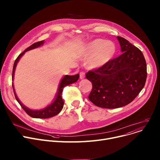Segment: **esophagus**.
<instances>
[{"instance_id":"esophagus-1","label":"esophagus","mask_w":160,"mask_h":160,"mask_svg":"<svg viewBox=\"0 0 160 160\" xmlns=\"http://www.w3.org/2000/svg\"><path fill=\"white\" fill-rule=\"evenodd\" d=\"M84 78H85V73L83 72H80V78L83 79Z\"/></svg>"}]
</instances>
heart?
Wrapping results in <instances>:
<instances>
[{"mask_svg": "<svg viewBox=\"0 0 160 160\" xmlns=\"http://www.w3.org/2000/svg\"><path fill=\"white\" fill-rule=\"evenodd\" d=\"M115 52L114 45L111 42L97 39L89 44L84 52V56H90L87 62L88 68H99L108 62Z\"/></svg>", "mask_w": 160, "mask_h": 160, "instance_id": "heart-1", "label": "heart"}]
</instances>
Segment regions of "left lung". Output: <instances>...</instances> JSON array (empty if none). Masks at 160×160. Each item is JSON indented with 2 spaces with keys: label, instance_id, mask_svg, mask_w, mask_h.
Segmentation results:
<instances>
[{
  "label": "left lung",
  "instance_id": "1",
  "mask_svg": "<svg viewBox=\"0 0 160 160\" xmlns=\"http://www.w3.org/2000/svg\"><path fill=\"white\" fill-rule=\"evenodd\" d=\"M117 38L122 54L86 74L92 86L88 98L102 108L116 109L130 103L142 90L147 79L142 52L125 38Z\"/></svg>",
  "mask_w": 160,
  "mask_h": 160
}]
</instances>
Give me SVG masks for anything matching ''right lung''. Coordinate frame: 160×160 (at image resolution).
I'll list each match as a JSON object with an SVG mask.
<instances>
[{
	"label": "right lung",
	"mask_w": 160,
	"mask_h": 160,
	"mask_svg": "<svg viewBox=\"0 0 160 160\" xmlns=\"http://www.w3.org/2000/svg\"><path fill=\"white\" fill-rule=\"evenodd\" d=\"M44 40L35 42V43L33 44L31 46H30L29 47L26 48L24 50V51H23L22 53H20V54L18 56V57L17 58V59L15 60V61L14 62V65H13V72H12V79L13 78L14 72L15 70L17 63L18 62L20 57L24 54V52L26 51H28L29 50L40 47L41 45L44 44ZM79 77H80L79 74H75V75H66L63 78V79L61 81V83H60L59 88H58V91L57 98H56L55 102H53L52 104H51L50 105L48 106L46 108H45L44 109H42V110H39V111H32V110H30L28 108H26L24 105H23L22 104V103L19 101V100L18 99V98L17 97L13 84H12V87H13V92H14V94H15L16 100L19 103V104L20 105L21 107H22V108L25 111V112L29 116L32 117V118L46 119V118H51V117H53V116L57 115L62 111V109L63 108V100L62 98V92L63 88H64L66 86H68V85H69V84L76 82L78 80Z\"/></svg>",
	"instance_id": "add662e5"
}]
</instances>
